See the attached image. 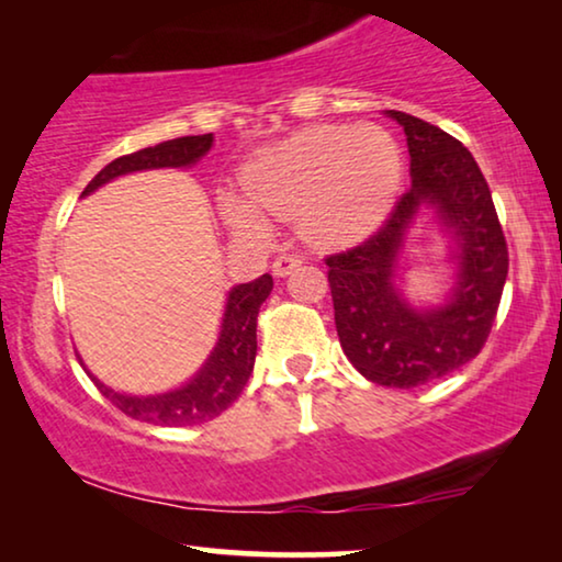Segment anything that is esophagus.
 I'll use <instances>...</instances> for the list:
<instances>
[{
	"label": "esophagus",
	"mask_w": 562,
	"mask_h": 562,
	"mask_svg": "<svg viewBox=\"0 0 562 562\" xmlns=\"http://www.w3.org/2000/svg\"><path fill=\"white\" fill-rule=\"evenodd\" d=\"M303 265L301 257H295V254H282V257H277L272 261V274L274 277H288L293 269H297Z\"/></svg>",
	"instance_id": "1"
}]
</instances>
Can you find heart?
Segmentation results:
<instances>
[{
  "label": "heart",
  "instance_id": "heart-1",
  "mask_svg": "<svg viewBox=\"0 0 562 562\" xmlns=\"http://www.w3.org/2000/svg\"><path fill=\"white\" fill-rule=\"evenodd\" d=\"M403 161L391 133L375 125H313L259 148L241 169V192L221 198L238 234L265 236L269 218L297 221L313 246L355 244L391 213Z\"/></svg>",
  "mask_w": 562,
  "mask_h": 562
}]
</instances>
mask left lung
<instances>
[{
    "label": "left lung",
    "instance_id": "left-lung-1",
    "mask_svg": "<svg viewBox=\"0 0 562 562\" xmlns=\"http://www.w3.org/2000/svg\"><path fill=\"white\" fill-rule=\"evenodd\" d=\"M403 125L411 187L368 241L326 257L334 321L344 355L359 375L387 387H416L477 357L496 318L508 249L496 207L473 154L437 125L387 110ZM431 206L453 238L459 265L445 304L416 310L394 285L407 228Z\"/></svg>",
    "mask_w": 562,
    "mask_h": 562
}]
</instances>
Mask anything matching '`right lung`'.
<instances>
[{
	"instance_id": "add662e5",
	"label": "right lung",
	"mask_w": 562,
	"mask_h": 562,
	"mask_svg": "<svg viewBox=\"0 0 562 562\" xmlns=\"http://www.w3.org/2000/svg\"><path fill=\"white\" fill-rule=\"evenodd\" d=\"M211 146L213 133H205V136L164 140V144L140 148L136 154L120 156L85 187L81 198L100 190L112 179L133 175V171L192 167L211 151ZM272 277L261 274L254 282H244V285L231 290L226 313H223L221 336L215 341L211 357L205 359L203 368L194 372L190 383L177 387V391L159 395L117 393L104 385L102 380H97L89 370L87 375L94 380L104 398H110L125 416L138 418V422L156 426H192L211 422L238 398V393L244 391L246 380L251 375L254 357H257V316L261 303L272 293Z\"/></svg>"
}]
</instances>
